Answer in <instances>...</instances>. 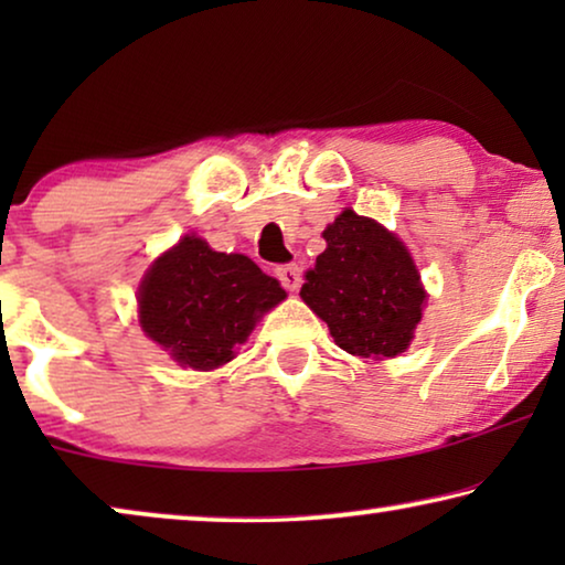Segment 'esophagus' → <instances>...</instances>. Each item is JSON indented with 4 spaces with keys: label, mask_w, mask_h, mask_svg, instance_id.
Listing matches in <instances>:
<instances>
[{
    "label": "esophagus",
    "mask_w": 565,
    "mask_h": 565,
    "mask_svg": "<svg viewBox=\"0 0 565 565\" xmlns=\"http://www.w3.org/2000/svg\"><path fill=\"white\" fill-rule=\"evenodd\" d=\"M277 277H280V282L285 285V290L296 292L300 288V282H303V277H300V267L298 265H282L277 267Z\"/></svg>",
    "instance_id": "esophagus-1"
}]
</instances>
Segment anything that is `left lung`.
Segmentation results:
<instances>
[{"mask_svg": "<svg viewBox=\"0 0 565 565\" xmlns=\"http://www.w3.org/2000/svg\"><path fill=\"white\" fill-rule=\"evenodd\" d=\"M323 238L327 249L300 288L306 306L354 358L383 360L406 352L427 292L404 242L350 207L329 223Z\"/></svg>", "mask_w": 565, "mask_h": 565, "instance_id": "1", "label": "left lung"}]
</instances>
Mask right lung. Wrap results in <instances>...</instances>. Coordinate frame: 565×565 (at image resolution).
Returning <instances> with one entry per match:
<instances>
[{
  "label": "right lung",
  "mask_w": 565,
  "mask_h": 565,
  "mask_svg": "<svg viewBox=\"0 0 565 565\" xmlns=\"http://www.w3.org/2000/svg\"><path fill=\"white\" fill-rule=\"evenodd\" d=\"M280 300V282L249 257L213 252L188 234L143 275L138 323L182 367L215 370L236 358V347Z\"/></svg>",
  "instance_id": "add662e5"
}]
</instances>
